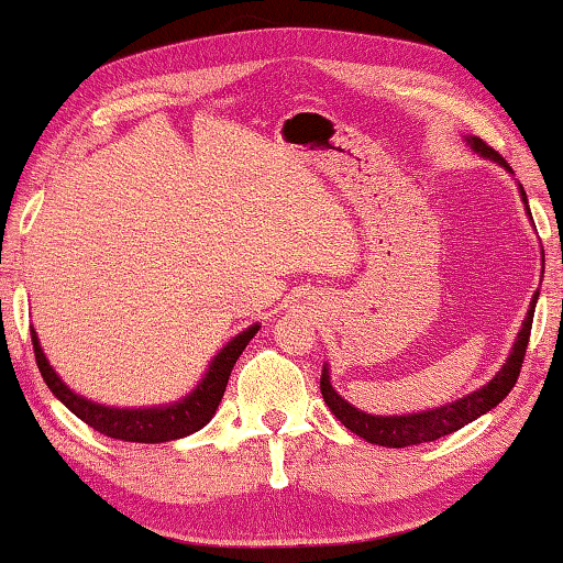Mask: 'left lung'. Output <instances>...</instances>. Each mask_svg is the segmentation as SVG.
Wrapping results in <instances>:
<instances>
[{
	"instance_id": "obj_1",
	"label": "left lung",
	"mask_w": 563,
	"mask_h": 563,
	"mask_svg": "<svg viewBox=\"0 0 563 563\" xmlns=\"http://www.w3.org/2000/svg\"><path fill=\"white\" fill-rule=\"evenodd\" d=\"M470 144L474 151H479L484 158L497 161V164L511 170L507 161L499 156V151H494L492 146L484 144L482 139L474 136V139H470ZM519 190H521L523 203H527V194H523L521 186H519ZM537 298H539V290L533 292L531 308L527 312V318H523L519 338H517V342H514L511 355L507 362H504V367L499 369L497 377L489 379V385H484L482 389H476V393L456 399V402H452V405L427 409V412H419V415H399V417L365 415V412H360L357 407L345 402V399H342L335 389H332L328 369H322V377H320L322 399H325V405L332 409V415H335L350 432L360 434L362 440H367L373 444H383V446L424 444V442H434V440H440V437L462 430L464 424L474 422L476 417H482L484 412H489V409L497 407L501 399L511 393V387L517 385V377H519L521 365H523V355H527Z\"/></svg>"
}]
</instances>
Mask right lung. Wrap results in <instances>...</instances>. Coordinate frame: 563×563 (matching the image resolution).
Returning a JSON list of instances; mask_svg holds the SVG:
<instances>
[{"label":"right lung","instance_id":"obj_1","mask_svg":"<svg viewBox=\"0 0 563 563\" xmlns=\"http://www.w3.org/2000/svg\"><path fill=\"white\" fill-rule=\"evenodd\" d=\"M258 328L261 325L247 328L241 332V335H235L231 342H228V345L213 357L203 383L198 385L186 399H180V402L168 405V407H148V409L103 407L97 402H89V399H84L79 395H74L71 389L62 383L59 375L54 373L49 362H46L34 330H32V345H34L36 367H40L44 383L49 385L52 393L59 397L62 402L81 419V422H87L97 432L111 437V440L156 444V442L180 440V437L194 434L201 430L203 424H208V419L216 415L218 405H221V397L225 393L228 377H231L235 360L241 357V352L245 350L247 342L253 340Z\"/></svg>","mask_w":563,"mask_h":563}]
</instances>
